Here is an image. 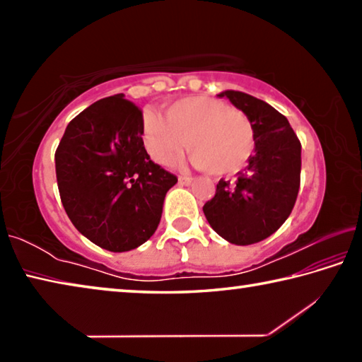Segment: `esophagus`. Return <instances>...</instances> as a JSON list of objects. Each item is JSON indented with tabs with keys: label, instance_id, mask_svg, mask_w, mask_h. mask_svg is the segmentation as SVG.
<instances>
[{
	"label": "esophagus",
	"instance_id": "1",
	"mask_svg": "<svg viewBox=\"0 0 362 362\" xmlns=\"http://www.w3.org/2000/svg\"><path fill=\"white\" fill-rule=\"evenodd\" d=\"M192 180H193V177H189V175H180L179 177V182L182 183V185H189Z\"/></svg>",
	"mask_w": 362,
	"mask_h": 362
}]
</instances>
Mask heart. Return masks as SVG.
<instances>
[{
    "label": "heart",
    "instance_id": "heart-1",
    "mask_svg": "<svg viewBox=\"0 0 362 362\" xmlns=\"http://www.w3.org/2000/svg\"><path fill=\"white\" fill-rule=\"evenodd\" d=\"M144 145L156 163L170 166L185 151L199 169L214 175L235 173L255 148V129L240 108L206 95L185 97L166 110V118L146 110Z\"/></svg>",
    "mask_w": 362,
    "mask_h": 362
}]
</instances>
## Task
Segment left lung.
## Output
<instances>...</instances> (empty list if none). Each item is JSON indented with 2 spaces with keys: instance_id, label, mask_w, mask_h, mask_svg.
I'll return each instance as SVG.
<instances>
[{
  "instance_id": "8db88e82",
  "label": "left lung",
  "mask_w": 362,
  "mask_h": 362,
  "mask_svg": "<svg viewBox=\"0 0 362 362\" xmlns=\"http://www.w3.org/2000/svg\"><path fill=\"white\" fill-rule=\"evenodd\" d=\"M255 129V151L235 180L220 179L203 211L212 230L238 246L273 235L291 216L300 188L302 145L284 115L257 97L225 90Z\"/></svg>"
}]
</instances>
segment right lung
I'll use <instances>...</instances> for the list:
<instances>
[{"label":"right lung","instance_id":"obj_1","mask_svg":"<svg viewBox=\"0 0 362 362\" xmlns=\"http://www.w3.org/2000/svg\"><path fill=\"white\" fill-rule=\"evenodd\" d=\"M142 110L116 94L73 118L56 150L57 187L75 228L112 252L156 231L177 177L155 164L142 139Z\"/></svg>","mask_w":362,"mask_h":362}]
</instances>
